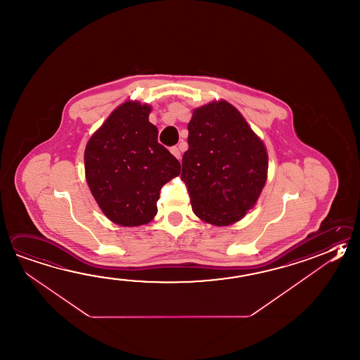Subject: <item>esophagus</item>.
I'll use <instances>...</instances> for the list:
<instances>
[{
	"mask_svg": "<svg viewBox=\"0 0 360 360\" xmlns=\"http://www.w3.org/2000/svg\"><path fill=\"white\" fill-rule=\"evenodd\" d=\"M170 153H172L173 155L176 156L178 160L181 159V149H179V148H176V146H173V148L170 149Z\"/></svg>",
	"mask_w": 360,
	"mask_h": 360,
	"instance_id": "obj_1",
	"label": "esophagus"
}]
</instances>
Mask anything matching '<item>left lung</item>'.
Instances as JSON below:
<instances>
[{
  "mask_svg": "<svg viewBox=\"0 0 360 360\" xmlns=\"http://www.w3.org/2000/svg\"><path fill=\"white\" fill-rule=\"evenodd\" d=\"M267 168L265 143L234 105L221 99L193 109L181 178L197 217L217 226L239 221L257 202Z\"/></svg>",
  "mask_w": 360,
  "mask_h": 360,
  "instance_id": "obj_1",
  "label": "left lung"
}]
</instances>
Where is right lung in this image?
I'll return each instance as SVG.
<instances>
[{"mask_svg":"<svg viewBox=\"0 0 360 360\" xmlns=\"http://www.w3.org/2000/svg\"><path fill=\"white\" fill-rule=\"evenodd\" d=\"M150 112L146 103H122L89 139L84 153L91 195L103 214L121 226L150 223L162 187L181 173L179 162L158 143Z\"/></svg>","mask_w":360,"mask_h":360,"instance_id":"1","label":"right lung"}]
</instances>
